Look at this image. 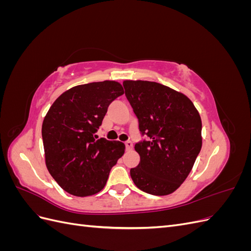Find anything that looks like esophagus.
I'll return each mask as SVG.
<instances>
[{
	"label": "esophagus",
	"mask_w": 251,
	"mask_h": 251,
	"mask_svg": "<svg viewBox=\"0 0 251 251\" xmlns=\"http://www.w3.org/2000/svg\"><path fill=\"white\" fill-rule=\"evenodd\" d=\"M126 151H132L133 150V142L126 141Z\"/></svg>",
	"instance_id": "1"
}]
</instances>
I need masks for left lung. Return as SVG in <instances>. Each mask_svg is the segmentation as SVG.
I'll return each mask as SVG.
<instances>
[{
    "instance_id": "8db88e82",
    "label": "left lung",
    "mask_w": 251,
    "mask_h": 251,
    "mask_svg": "<svg viewBox=\"0 0 251 251\" xmlns=\"http://www.w3.org/2000/svg\"><path fill=\"white\" fill-rule=\"evenodd\" d=\"M126 96L149 141L135 144L139 164L131 169L141 191L155 196L174 193L191 173L202 147V121L193 101L168 86L124 80Z\"/></svg>"
}]
</instances>
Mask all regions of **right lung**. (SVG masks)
<instances>
[{
  "label": "right lung",
  "instance_id": "1",
  "mask_svg": "<svg viewBox=\"0 0 251 251\" xmlns=\"http://www.w3.org/2000/svg\"><path fill=\"white\" fill-rule=\"evenodd\" d=\"M124 93L115 80L75 86L58 96L45 116V163L70 195L88 197L100 192L124 155L125 143L94 137L110 103Z\"/></svg>",
  "mask_w": 251,
  "mask_h": 251
}]
</instances>
